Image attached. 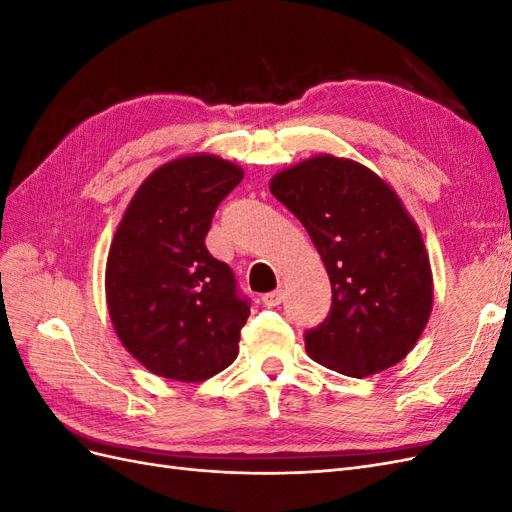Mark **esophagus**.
I'll return each mask as SVG.
<instances>
[{"instance_id": "1", "label": "esophagus", "mask_w": 512, "mask_h": 512, "mask_svg": "<svg viewBox=\"0 0 512 512\" xmlns=\"http://www.w3.org/2000/svg\"><path fill=\"white\" fill-rule=\"evenodd\" d=\"M284 301V292L282 290H273V292H267L265 297H262V303H265L267 307H277Z\"/></svg>"}]
</instances>
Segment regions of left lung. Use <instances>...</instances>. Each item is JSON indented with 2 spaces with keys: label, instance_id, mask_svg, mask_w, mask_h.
I'll return each mask as SVG.
<instances>
[{
  "label": "left lung",
  "instance_id": "left-lung-1",
  "mask_svg": "<svg viewBox=\"0 0 512 512\" xmlns=\"http://www.w3.org/2000/svg\"><path fill=\"white\" fill-rule=\"evenodd\" d=\"M327 267L333 303L305 333L312 359L365 378L399 363L431 314L433 280L421 230L395 190L367 166L329 153L271 179Z\"/></svg>",
  "mask_w": 512,
  "mask_h": 512
}]
</instances>
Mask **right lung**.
<instances>
[{
	"instance_id": "1",
	"label": "right lung",
	"mask_w": 512,
	"mask_h": 512,
	"mask_svg": "<svg viewBox=\"0 0 512 512\" xmlns=\"http://www.w3.org/2000/svg\"><path fill=\"white\" fill-rule=\"evenodd\" d=\"M241 179L237 164L209 153L177 158L153 170L123 213L106 303L123 348L151 374L203 382L237 359L250 301L205 237Z\"/></svg>"
}]
</instances>
